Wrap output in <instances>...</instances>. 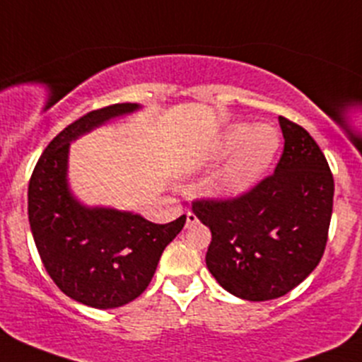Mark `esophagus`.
Returning a JSON list of instances; mask_svg holds the SVG:
<instances>
[{
  "instance_id": "esophagus-1",
  "label": "esophagus",
  "mask_w": 362,
  "mask_h": 362,
  "mask_svg": "<svg viewBox=\"0 0 362 362\" xmlns=\"http://www.w3.org/2000/svg\"><path fill=\"white\" fill-rule=\"evenodd\" d=\"M185 217H187V221H185V228H191V226L198 224V217H196V214H192V211H187Z\"/></svg>"
}]
</instances>
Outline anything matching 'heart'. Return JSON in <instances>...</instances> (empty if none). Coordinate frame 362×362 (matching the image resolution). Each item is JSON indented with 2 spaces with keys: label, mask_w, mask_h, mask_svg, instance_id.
<instances>
[{
  "label": "heart",
  "mask_w": 362,
  "mask_h": 362,
  "mask_svg": "<svg viewBox=\"0 0 362 362\" xmlns=\"http://www.w3.org/2000/svg\"><path fill=\"white\" fill-rule=\"evenodd\" d=\"M279 147V133L269 126L228 127L202 159V164H214L231 156L208 187L211 198L235 199L249 192L273 163Z\"/></svg>",
  "instance_id": "heart-1"
}]
</instances>
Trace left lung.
Segmentation results:
<instances>
[{"label": "left lung", "instance_id": "8db88e82", "mask_svg": "<svg viewBox=\"0 0 362 362\" xmlns=\"http://www.w3.org/2000/svg\"><path fill=\"white\" fill-rule=\"evenodd\" d=\"M279 122L286 144L275 173L240 198L192 204L211 231L206 268L247 301L280 298L317 268L333 214L334 180L322 151L301 126Z\"/></svg>", "mask_w": 362, "mask_h": 362}]
</instances>
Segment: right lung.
<instances>
[{"label":"right lung","mask_w":362,"mask_h":362,"mask_svg":"<svg viewBox=\"0 0 362 362\" xmlns=\"http://www.w3.org/2000/svg\"><path fill=\"white\" fill-rule=\"evenodd\" d=\"M140 108L119 103L80 117L47 145L29 180V226L43 266L64 294L93 308H117L144 293L185 224V215L154 224L133 211L87 206L69 189V144Z\"/></svg>","instance_id":"add662e5"}]
</instances>
